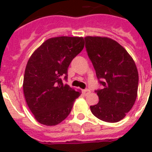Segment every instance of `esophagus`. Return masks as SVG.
I'll use <instances>...</instances> for the list:
<instances>
[{
	"label": "esophagus",
	"mask_w": 152,
	"mask_h": 152,
	"mask_svg": "<svg viewBox=\"0 0 152 152\" xmlns=\"http://www.w3.org/2000/svg\"><path fill=\"white\" fill-rule=\"evenodd\" d=\"M91 91L88 90V89H86V90H83V94L84 95H88V94H90Z\"/></svg>",
	"instance_id": "1"
}]
</instances>
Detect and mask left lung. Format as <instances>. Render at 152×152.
<instances>
[{
    "label": "left lung",
    "mask_w": 152,
    "mask_h": 152,
    "mask_svg": "<svg viewBox=\"0 0 152 152\" xmlns=\"http://www.w3.org/2000/svg\"><path fill=\"white\" fill-rule=\"evenodd\" d=\"M86 50L102 89L91 111L106 122L122 120L137 99L139 76L134 61L118 42L107 37L87 36Z\"/></svg>",
    "instance_id": "1"
}]
</instances>
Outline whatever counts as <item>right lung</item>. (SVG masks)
I'll return each instance as SVG.
<instances>
[{
    "mask_svg": "<svg viewBox=\"0 0 152 152\" xmlns=\"http://www.w3.org/2000/svg\"><path fill=\"white\" fill-rule=\"evenodd\" d=\"M84 47L83 37L61 36L45 41L31 54L25 69L23 89L30 110L37 121L58 125L68 117L80 95L62 82L68 68Z\"/></svg>",
    "mask_w": 152,
    "mask_h": 152,
    "instance_id": "obj_1",
    "label": "right lung"
}]
</instances>
